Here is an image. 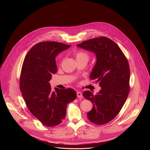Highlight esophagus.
<instances>
[{"mask_svg": "<svg viewBox=\"0 0 150 150\" xmlns=\"http://www.w3.org/2000/svg\"><path fill=\"white\" fill-rule=\"evenodd\" d=\"M76 95H77V97H78V98H82V94L81 93V92H79V91H78L77 93H76Z\"/></svg>", "mask_w": 150, "mask_h": 150, "instance_id": "obj_1", "label": "esophagus"}]
</instances>
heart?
<instances>
[{"label": "heart", "instance_id": "heart-1", "mask_svg": "<svg viewBox=\"0 0 150 150\" xmlns=\"http://www.w3.org/2000/svg\"><path fill=\"white\" fill-rule=\"evenodd\" d=\"M75 57L76 61H85L88 62L89 59V54L84 51L82 50H78L75 53Z\"/></svg>", "mask_w": 150, "mask_h": 150}]
</instances>
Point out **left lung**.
I'll return each mask as SVG.
<instances>
[{"mask_svg":"<svg viewBox=\"0 0 150 150\" xmlns=\"http://www.w3.org/2000/svg\"><path fill=\"white\" fill-rule=\"evenodd\" d=\"M77 46L95 54L96 62L90 78L101 87L96 95L89 91L83 93L93 104L87 117L95 124L107 123L117 115L129 94V64L119 47L105 37L84 41Z\"/></svg>","mask_w":150,"mask_h":150,"instance_id":"left-lung-1","label":"left lung"}]
</instances>
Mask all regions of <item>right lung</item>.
<instances>
[{
  "instance_id": "obj_1",
  "label": "right lung",
  "mask_w": 150,
  "mask_h": 150,
  "mask_svg": "<svg viewBox=\"0 0 150 150\" xmlns=\"http://www.w3.org/2000/svg\"><path fill=\"white\" fill-rule=\"evenodd\" d=\"M71 47L56 41L40 42L27 54L21 69L20 90L30 112L47 126L65 119L68 104L76 97L72 88L52 90L50 80L57 72L55 58Z\"/></svg>"
}]
</instances>
